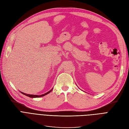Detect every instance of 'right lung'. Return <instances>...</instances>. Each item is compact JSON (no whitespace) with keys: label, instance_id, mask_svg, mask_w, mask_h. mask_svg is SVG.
Instances as JSON below:
<instances>
[{"label":"right lung","instance_id":"right-lung-1","mask_svg":"<svg viewBox=\"0 0 129 129\" xmlns=\"http://www.w3.org/2000/svg\"><path fill=\"white\" fill-rule=\"evenodd\" d=\"M52 90H50V91H49L48 92H47V93H45V94L41 95H29V94H27V93H24V92H21V93H22V94H24V95H26V96H27L29 97H31V98H37V97H42V96H45V95H47V94H48V93H49L50 92H51V91H52Z\"/></svg>","mask_w":129,"mask_h":129}]
</instances>
